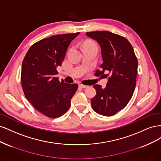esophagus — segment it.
<instances>
[{
    "instance_id": "1",
    "label": "esophagus",
    "mask_w": 161,
    "mask_h": 161,
    "mask_svg": "<svg viewBox=\"0 0 161 161\" xmlns=\"http://www.w3.org/2000/svg\"><path fill=\"white\" fill-rule=\"evenodd\" d=\"M79 86L80 87V88H82V89H85V88H86V87H88V86L85 85H82V84H79Z\"/></svg>"
}]
</instances>
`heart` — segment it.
I'll return each mask as SVG.
<instances>
[{"label":"heart","instance_id":"obj_1","mask_svg":"<svg viewBox=\"0 0 161 161\" xmlns=\"http://www.w3.org/2000/svg\"><path fill=\"white\" fill-rule=\"evenodd\" d=\"M85 47H90V48H93V49L97 50V46L95 43L92 42V41H88L85 43L84 44V48Z\"/></svg>","mask_w":161,"mask_h":161}]
</instances>
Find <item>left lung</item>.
<instances>
[{"instance_id":"8db88e82","label":"left lung","mask_w":161,"mask_h":161,"mask_svg":"<svg viewBox=\"0 0 161 161\" xmlns=\"http://www.w3.org/2000/svg\"><path fill=\"white\" fill-rule=\"evenodd\" d=\"M86 35L99 43L103 62L95 75L108 78L105 89L95 85L96 95L91 105L97 114L112 116L124 109L133 95L138 72V60L127 39L107 31L86 32ZM108 72V75H105Z\"/></svg>"}]
</instances>
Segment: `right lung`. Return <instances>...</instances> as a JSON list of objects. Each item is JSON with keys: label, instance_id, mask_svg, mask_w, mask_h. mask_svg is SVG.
Wrapping results in <instances>:
<instances>
[{"label": "right lung", "instance_id": "add662e5", "mask_svg": "<svg viewBox=\"0 0 161 161\" xmlns=\"http://www.w3.org/2000/svg\"><path fill=\"white\" fill-rule=\"evenodd\" d=\"M80 32L55 35L33 44L24 58L21 85L26 99L34 108L50 118L64 115L77 84L66 83L56 77L57 68L64 61L67 48Z\"/></svg>", "mask_w": 161, "mask_h": 161}]
</instances>
